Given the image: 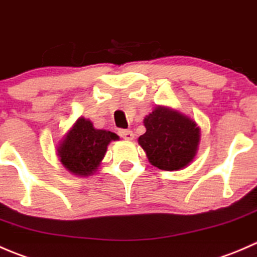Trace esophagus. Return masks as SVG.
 <instances>
[{
    "mask_svg": "<svg viewBox=\"0 0 257 257\" xmlns=\"http://www.w3.org/2000/svg\"><path fill=\"white\" fill-rule=\"evenodd\" d=\"M118 134H120V136L122 137L123 140H127V141L134 140V132H132L131 130H120Z\"/></svg>",
    "mask_w": 257,
    "mask_h": 257,
    "instance_id": "34e87169",
    "label": "esophagus"
}]
</instances>
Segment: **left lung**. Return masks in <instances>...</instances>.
Here are the masks:
<instances>
[{"label": "left lung", "mask_w": 257, "mask_h": 257, "mask_svg": "<svg viewBox=\"0 0 257 257\" xmlns=\"http://www.w3.org/2000/svg\"><path fill=\"white\" fill-rule=\"evenodd\" d=\"M146 132L139 137L150 164L166 171L184 169L196 156L200 128L176 110L155 108L144 120Z\"/></svg>", "instance_id": "left-lung-1"}]
</instances>
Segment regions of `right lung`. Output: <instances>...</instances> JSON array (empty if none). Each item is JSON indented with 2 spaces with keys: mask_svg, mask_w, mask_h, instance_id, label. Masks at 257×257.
<instances>
[{
  "mask_svg": "<svg viewBox=\"0 0 257 257\" xmlns=\"http://www.w3.org/2000/svg\"><path fill=\"white\" fill-rule=\"evenodd\" d=\"M118 136L106 130H96L90 120L80 117L65 135L57 155L66 170L77 176H90L105 157L111 141Z\"/></svg>",
  "mask_w": 257,
  "mask_h": 257,
  "instance_id": "obj_1",
  "label": "right lung"
}]
</instances>
